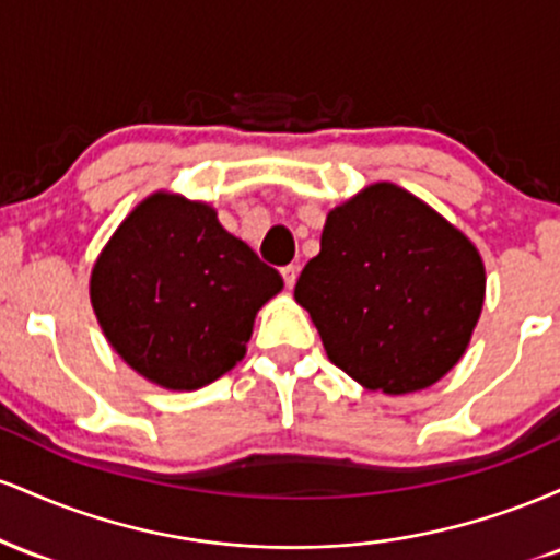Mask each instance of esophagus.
Returning a JSON list of instances; mask_svg holds the SVG:
<instances>
[{
  "label": "esophagus",
  "mask_w": 560,
  "mask_h": 560,
  "mask_svg": "<svg viewBox=\"0 0 560 560\" xmlns=\"http://www.w3.org/2000/svg\"><path fill=\"white\" fill-rule=\"evenodd\" d=\"M281 276H284V284L292 289L298 284V276H300V266H284L281 268Z\"/></svg>",
  "instance_id": "1"
}]
</instances>
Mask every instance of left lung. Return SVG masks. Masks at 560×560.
Instances as JSON below:
<instances>
[{
  "label": "left lung",
  "mask_w": 560,
  "mask_h": 560,
  "mask_svg": "<svg viewBox=\"0 0 560 560\" xmlns=\"http://www.w3.org/2000/svg\"><path fill=\"white\" fill-rule=\"evenodd\" d=\"M294 300L329 361L369 389L432 387L460 361L485 302L471 242L395 184L334 208Z\"/></svg>",
  "instance_id": "1"
}]
</instances>
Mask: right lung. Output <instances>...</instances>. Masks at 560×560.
<instances>
[{
	"label": "right lung",
	"instance_id": "1",
	"mask_svg": "<svg viewBox=\"0 0 560 560\" xmlns=\"http://www.w3.org/2000/svg\"><path fill=\"white\" fill-rule=\"evenodd\" d=\"M281 287L213 208L158 191L96 258L92 305L133 371L160 387L199 389L242 361L255 313Z\"/></svg>",
	"mask_w": 560,
	"mask_h": 560
}]
</instances>
